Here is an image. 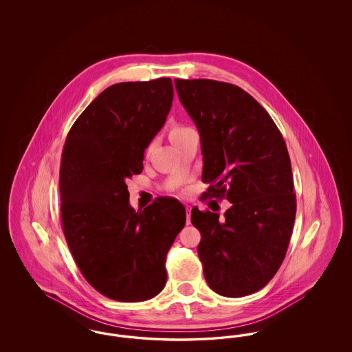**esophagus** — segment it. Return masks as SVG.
I'll return each mask as SVG.
<instances>
[{
	"mask_svg": "<svg viewBox=\"0 0 352 352\" xmlns=\"http://www.w3.org/2000/svg\"><path fill=\"white\" fill-rule=\"evenodd\" d=\"M186 211H187V224H190V217H191V207L187 206L186 207Z\"/></svg>",
	"mask_w": 352,
	"mask_h": 352,
	"instance_id": "34e87169",
	"label": "esophagus"
}]
</instances>
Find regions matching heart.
<instances>
[{
  "instance_id": "heart-1",
  "label": "heart",
  "mask_w": 352,
  "mask_h": 352,
  "mask_svg": "<svg viewBox=\"0 0 352 352\" xmlns=\"http://www.w3.org/2000/svg\"><path fill=\"white\" fill-rule=\"evenodd\" d=\"M188 128H186V126H182V125H173L171 128H170V131H168V135H170V140H173V138H175L177 135H179V134L184 133L186 132Z\"/></svg>"
}]
</instances>
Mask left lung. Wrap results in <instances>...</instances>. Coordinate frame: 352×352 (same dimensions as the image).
Listing matches in <instances>:
<instances>
[{"mask_svg":"<svg viewBox=\"0 0 352 352\" xmlns=\"http://www.w3.org/2000/svg\"><path fill=\"white\" fill-rule=\"evenodd\" d=\"M184 109L201 134L206 198H226L224 217L191 211L208 286L224 297L263 289L284 261L296 219L292 164L268 112L234 84L175 79Z\"/></svg>","mask_w":352,"mask_h":352,"instance_id":"8db88e82","label":"left lung"}]
</instances>
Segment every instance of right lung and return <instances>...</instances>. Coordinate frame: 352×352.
Returning <instances> with one entry per match:
<instances>
[{
    "label": "right lung",
    "mask_w": 352,
    "mask_h": 352,
    "mask_svg": "<svg viewBox=\"0 0 352 352\" xmlns=\"http://www.w3.org/2000/svg\"><path fill=\"white\" fill-rule=\"evenodd\" d=\"M173 96L170 78L113 84L84 109L65 142L63 234L88 284L115 301H146L164 289L166 254L186 223L182 203L171 198L135 212L126 186L142 171Z\"/></svg>",
    "instance_id": "add662e5"
}]
</instances>
